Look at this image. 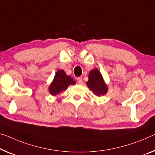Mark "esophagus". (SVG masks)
<instances>
[{"label":"esophagus","instance_id":"esophagus-1","mask_svg":"<svg viewBox=\"0 0 155 155\" xmlns=\"http://www.w3.org/2000/svg\"><path fill=\"white\" fill-rule=\"evenodd\" d=\"M77 82L79 83V84H82V78H77Z\"/></svg>","mask_w":155,"mask_h":155}]
</instances>
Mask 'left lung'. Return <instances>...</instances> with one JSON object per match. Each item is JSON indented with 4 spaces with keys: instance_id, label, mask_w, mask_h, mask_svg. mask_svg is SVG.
I'll list each match as a JSON object with an SVG mask.
<instances>
[{
    "instance_id": "1",
    "label": "left lung",
    "mask_w": 155,
    "mask_h": 155,
    "mask_svg": "<svg viewBox=\"0 0 155 155\" xmlns=\"http://www.w3.org/2000/svg\"><path fill=\"white\" fill-rule=\"evenodd\" d=\"M87 85L90 90L97 96H104L107 91V87L104 84L102 75L97 69L90 71L89 80L87 82Z\"/></svg>"
}]
</instances>
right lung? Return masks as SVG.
I'll list each match as a JSON object with an SVG mask.
<instances>
[{"label":"right lung","instance_id":"obj_1","mask_svg":"<svg viewBox=\"0 0 155 155\" xmlns=\"http://www.w3.org/2000/svg\"><path fill=\"white\" fill-rule=\"evenodd\" d=\"M75 80L70 76L66 75L62 70H59L54 78V80L49 87V92L53 96H56L58 94L67 89L70 84H75Z\"/></svg>","mask_w":155,"mask_h":155}]
</instances>
